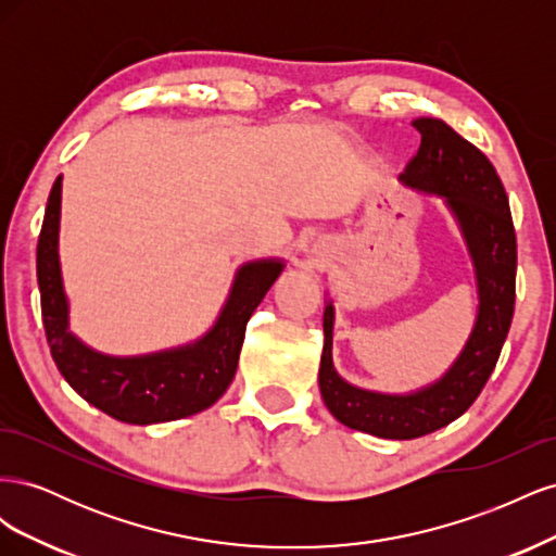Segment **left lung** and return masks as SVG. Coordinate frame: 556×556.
Returning a JSON list of instances; mask_svg holds the SVG:
<instances>
[{
  "label": "left lung",
  "instance_id": "obj_1",
  "mask_svg": "<svg viewBox=\"0 0 556 556\" xmlns=\"http://www.w3.org/2000/svg\"><path fill=\"white\" fill-rule=\"evenodd\" d=\"M422 134L417 155L399 180L443 201L457 225L476 278V323L447 371L410 392L364 390L333 366V301L325 299V348L319 359V394L341 425L378 439L410 441L439 431L464 415L490 380L515 311L517 241L508 194L480 150L441 117H417Z\"/></svg>",
  "mask_w": 556,
  "mask_h": 556
}]
</instances>
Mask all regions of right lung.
Segmentation results:
<instances>
[{
	"mask_svg": "<svg viewBox=\"0 0 556 556\" xmlns=\"http://www.w3.org/2000/svg\"><path fill=\"white\" fill-rule=\"evenodd\" d=\"M62 176L50 190L37 245L43 329L62 378L90 406L127 425L174 422L211 408L233 380L245 325L282 274L285 260H252L237 268L215 323L199 339L146 355H106L70 327V296L60 262Z\"/></svg>",
	"mask_w": 556,
	"mask_h": 556,
	"instance_id": "1",
	"label": "right lung"
}]
</instances>
